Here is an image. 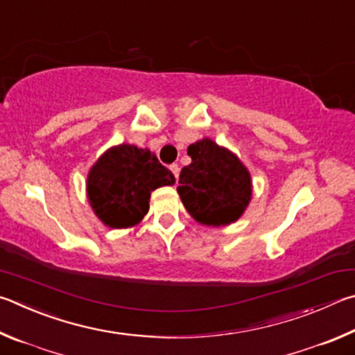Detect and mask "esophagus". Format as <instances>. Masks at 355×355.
<instances>
[{
	"label": "esophagus",
	"instance_id": "34e87169",
	"mask_svg": "<svg viewBox=\"0 0 355 355\" xmlns=\"http://www.w3.org/2000/svg\"><path fill=\"white\" fill-rule=\"evenodd\" d=\"M170 170H171V173L174 174V178H179V165L178 164H173V165H170Z\"/></svg>",
	"mask_w": 355,
	"mask_h": 355
}]
</instances>
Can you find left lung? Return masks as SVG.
Returning a JSON list of instances; mask_svg holds the SVG:
<instances>
[{
  "label": "left lung",
  "instance_id": "8db88e82",
  "mask_svg": "<svg viewBox=\"0 0 355 355\" xmlns=\"http://www.w3.org/2000/svg\"><path fill=\"white\" fill-rule=\"evenodd\" d=\"M191 164L179 176L184 207L204 226H227L245 214L252 198L251 173L237 154L202 139L187 148Z\"/></svg>",
  "mask_w": 355,
  "mask_h": 355
}]
</instances>
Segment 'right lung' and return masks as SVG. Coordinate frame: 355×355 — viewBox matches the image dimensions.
<instances>
[{"instance_id": "1", "label": "right lung", "mask_w": 355, "mask_h": 355, "mask_svg": "<svg viewBox=\"0 0 355 355\" xmlns=\"http://www.w3.org/2000/svg\"><path fill=\"white\" fill-rule=\"evenodd\" d=\"M174 182L173 173L149 149L121 143L99 155L87 174L85 190L104 226L128 229L148 214L151 191Z\"/></svg>"}]
</instances>
